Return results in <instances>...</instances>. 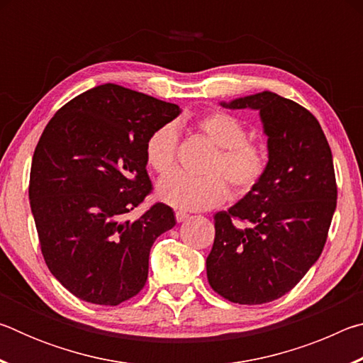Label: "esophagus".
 I'll return each instance as SVG.
<instances>
[{
	"instance_id": "1",
	"label": "esophagus",
	"mask_w": 363,
	"mask_h": 363,
	"mask_svg": "<svg viewBox=\"0 0 363 363\" xmlns=\"http://www.w3.org/2000/svg\"><path fill=\"white\" fill-rule=\"evenodd\" d=\"M189 219V214L186 211H176V220L177 223H184Z\"/></svg>"
}]
</instances>
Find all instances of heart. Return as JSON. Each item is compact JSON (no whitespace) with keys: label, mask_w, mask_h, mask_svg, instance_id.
Returning a JSON list of instances; mask_svg holds the SVG:
<instances>
[{"label":"heart","mask_w":363,"mask_h":363,"mask_svg":"<svg viewBox=\"0 0 363 363\" xmlns=\"http://www.w3.org/2000/svg\"><path fill=\"white\" fill-rule=\"evenodd\" d=\"M195 131L216 149L208 158L203 176L173 173L158 182V196L179 210H206L227 196L229 184L233 195H243L256 187L269 168L267 149L248 139V130L235 115L225 110H210L194 120ZM179 136L173 123L155 128L145 140L147 164L158 174L174 168Z\"/></svg>","instance_id":"1"}]
</instances>
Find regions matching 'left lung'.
Wrapping results in <instances>:
<instances>
[{
	"instance_id": "1",
	"label": "left lung",
	"mask_w": 363,
	"mask_h": 363,
	"mask_svg": "<svg viewBox=\"0 0 363 363\" xmlns=\"http://www.w3.org/2000/svg\"><path fill=\"white\" fill-rule=\"evenodd\" d=\"M223 106L259 110L269 168L237 205L214 214L208 281L230 303H270L322 255L337 199L333 157L320 123L294 101L264 91Z\"/></svg>"
}]
</instances>
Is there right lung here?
Instances as JSON below:
<instances>
[{"label": "right lung", "mask_w": 363, "mask_h": 363, "mask_svg": "<svg viewBox=\"0 0 363 363\" xmlns=\"http://www.w3.org/2000/svg\"><path fill=\"white\" fill-rule=\"evenodd\" d=\"M179 106L118 84L73 97L43 131L30 169L28 199L48 269L86 303L118 306L143 290L153 242L176 224L153 203L145 140Z\"/></svg>", "instance_id": "obj_1"}]
</instances>
